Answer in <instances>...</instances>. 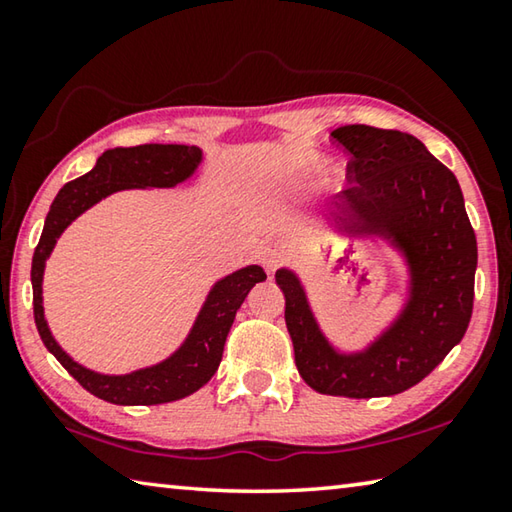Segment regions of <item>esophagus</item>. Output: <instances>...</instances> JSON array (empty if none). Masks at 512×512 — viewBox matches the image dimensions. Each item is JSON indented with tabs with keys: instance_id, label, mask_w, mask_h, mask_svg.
<instances>
[{
	"instance_id": "esophagus-1",
	"label": "esophagus",
	"mask_w": 512,
	"mask_h": 512,
	"mask_svg": "<svg viewBox=\"0 0 512 512\" xmlns=\"http://www.w3.org/2000/svg\"><path fill=\"white\" fill-rule=\"evenodd\" d=\"M255 259L259 264L266 268V273H273L277 266H280V253H277V248L271 244H262L257 248Z\"/></svg>"
}]
</instances>
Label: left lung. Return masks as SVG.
Wrapping results in <instances>:
<instances>
[{"label":"left lung","mask_w":512,"mask_h":512,"mask_svg":"<svg viewBox=\"0 0 512 512\" xmlns=\"http://www.w3.org/2000/svg\"><path fill=\"white\" fill-rule=\"evenodd\" d=\"M332 137L352 155V183L323 219L350 239H381L406 266L404 302L366 348L343 352L327 339L305 284L277 268L284 320L300 377L323 395L386 397L422 381L461 343L472 318L476 237L461 185L418 137L348 124Z\"/></svg>","instance_id":"8db88e82"}]
</instances>
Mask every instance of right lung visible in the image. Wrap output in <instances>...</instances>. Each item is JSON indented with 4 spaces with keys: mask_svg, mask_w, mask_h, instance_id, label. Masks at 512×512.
I'll return each mask as SVG.
<instances>
[{
    "mask_svg": "<svg viewBox=\"0 0 512 512\" xmlns=\"http://www.w3.org/2000/svg\"><path fill=\"white\" fill-rule=\"evenodd\" d=\"M203 162V151L187 144H142L108 149L81 178L60 189L42 228L33 253V316L45 348L54 354L69 375L99 400L119 406H151L176 402L196 393L219 370L223 345L235 323L237 309L257 282L266 280L262 266L250 264L216 280L176 352L153 366L131 370L126 375H103L74 361L51 334L42 307V275L58 237L74 219L121 189H171L185 183Z\"/></svg>",
    "mask_w": 512,
    "mask_h": 512,
    "instance_id": "1",
    "label": "right lung"
}]
</instances>
